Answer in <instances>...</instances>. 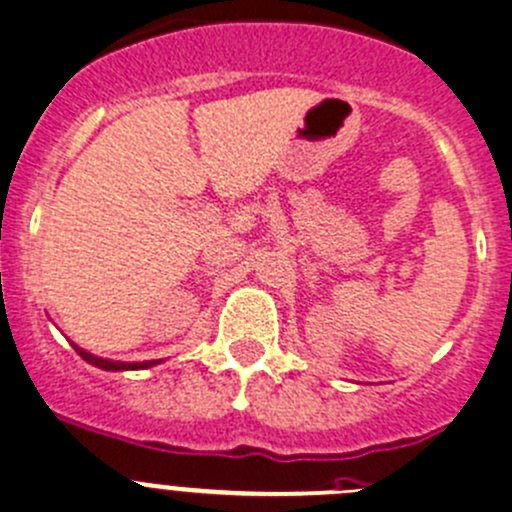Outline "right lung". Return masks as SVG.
I'll return each instance as SVG.
<instances>
[{"mask_svg":"<svg viewBox=\"0 0 512 512\" xmlns=\"http://www.w3.org/2000/svg\"><path fill=\"white\" fill-rule=\"evenodd\" d=\"M74 350H77L79 355H82L84 360L89 362V365L102 367V370H142V367H152V365H155V360H147V362H112V360H102V357H94V355H89V352L79 350L77 345H74Z\"/></svg>","mask_w":512,"mask_h":512,"instance_id":"add662e5","label":"right lung"}]
</instances>
